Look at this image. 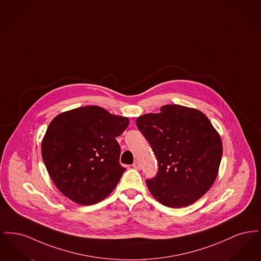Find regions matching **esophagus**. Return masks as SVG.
Masks as SVG:
<instances>
[{
	"label": "esophagus",
	"instance_id": "1",
	"mask_svg": "<svg viewBox=\"0 0 261 261\" xmlns=\"http://www.w3.org/2000/svg\"><path fill=\"white\" fill-rule=\"evenodd\" d=\"M132 166H133L135 169H137V170H140V169H141V164H140V162H134Z\"/></svg>",
	"mask_w": 261,
	"mask_h": 261
}]
</instances>
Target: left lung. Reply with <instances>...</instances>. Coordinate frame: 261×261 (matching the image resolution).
<instances>
[{"mask_svg": "<svg viewBox=\"0 0 261 261\" xmlns=\"http://www.w3.org/2000/svg\"><path fill=\"white\" fill-rule=\"evenodd\" d=\"M159 163L147 179L151 195L162 204L179 208L194 203L212 186L222 158V142L210 119L198 110L166 105L159 113L136 120Z\"/></svg>", "mask_w": 261, "mask_h": 261, "instance_id": "1", "label": "left lung"}]
</instances>
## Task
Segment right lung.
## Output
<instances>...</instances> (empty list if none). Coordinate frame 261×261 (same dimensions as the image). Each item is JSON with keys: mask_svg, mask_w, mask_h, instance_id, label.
<instances>
[{"mask_svg": "<svg viewBox=\"0 0 261 261\" xmlns=\"http://www.w3.org/2000/svg\"><path fill=\"white\" fill-rule=\"evenodd\" d=\"M124 116L87 106L62 112L50 122L42 142V158L57 188L68 199L91 205L107 198L119 182L120 136Z\"/></svg>", "mask_w": 261, "mask_h": 261, "instance_id": "add662e5", "label": "right lung"}]
</instances>
